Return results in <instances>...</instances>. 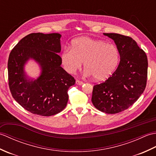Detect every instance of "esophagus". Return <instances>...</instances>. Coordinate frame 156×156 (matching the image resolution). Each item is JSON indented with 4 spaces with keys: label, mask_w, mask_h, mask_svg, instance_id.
<instances>
[{
    "label": "esophagus",
    "mask_w": 156,
    "mask_h": 156,
    "mask_svg": "<svg viewBox=\"0 0 156 156\" xmlns=\"http://www.w3.org/2000/svg\"><path fill=\"white\" fill-rule=\"evenodd\" d=\"M76 84H78V85H82V84H83V82L80 81V80H76Z\"/></svg>",
    "instance_id": "esophagus-1"
}]
</instances>
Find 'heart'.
I'll return each mask as SVG.
<instances>
[{
  "label": "heart",
  "mask_w": 156,
  "mask_h": 156,
  "mask_svg": "<svg viewBox=\"0 0 156 156\" xmlns=\"http://www.w3.org/2000/svg\"><path fill=\"white\" fill-rule=\"evenodd\" d=\"M119 60L120 53L115 45L87 37L75 39L71 49H65L61 54L62 64L69 74L76 73L84 62L85 75L98 81L108 78Z\"/></svg>",
  "instance_id": "1"
}]
</instances>
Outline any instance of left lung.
<instances>
[{
    "instance_id": "obj_1",
    "label": "left lung",
    "mask_w": 156,
    "mask_h": 156,
    "mask_svg": "<svg viewBox=\"0 0 156 156\" xmlns=\"http://www.w3.org/2000/svg\"><path fill=\"white\" fill-rule=\"evenodd\" d=\"M103 34L115 41L120 53V63L107 80L94 86L92 102L99 111L115 114L131 107L144 92L147 83V58L131 37Z\"/></svg>"
}]
</instances>
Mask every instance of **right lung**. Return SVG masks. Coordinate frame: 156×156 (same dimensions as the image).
<instances>
[{
	"mask_svg": "<svg viewBox=\"0 0 156 156\" xmlns=\"http://www.w3.org/2000/svg\"><path fill=\"white\" fill-rule=\"evenodd\" d=\"M59 34H29L16 44L8 60L9 85L15 100L31 113L51 116L64 109L68 101V90L74 85V77L61 67ZM33 58L42 72L35 80L24 71V64Z\"/></svg>",
	"mask_w": 156,
	"mask_h": 156,
	"instance_id": "1",
	"label": "right lung"
}]
</instances>
